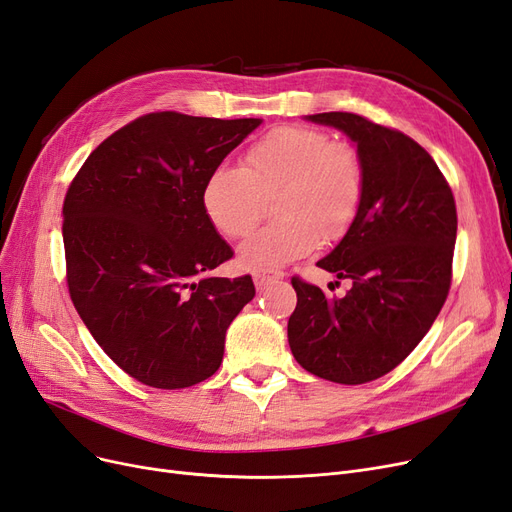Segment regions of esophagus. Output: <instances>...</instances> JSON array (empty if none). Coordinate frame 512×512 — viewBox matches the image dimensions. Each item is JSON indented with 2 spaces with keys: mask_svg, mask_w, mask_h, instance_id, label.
Here are the masks:
<instances>
[{
  "mask_svg": "<svg viewBox=\"0 0 512 512\" xmlns=\"http://www.w3.org/2000/svg\"><path fill=\"white\" fill-rule=\"evenodd\" d=\"M282 278H285V272H280V270H255V274H253L255 285H257L259 289L270 285V282L282 280Z\"/></svg>",
  "mask_w": 512,
  "mask_h": 512,
  "instance_id": "esophagus-1",
  "label": "esophagus"
}]
</instances>
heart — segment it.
I'll list each match as a JSON object with an SVG mask.
<instances>
[{
    "mask_svg": "<svg viewBox=\"0 0 512 512\" xmlns=\"http://www.w3.org/2000/svg\"><path fill=\"white\" fill-rule=\"evenodd\" d=\"M276 196L274 215L240 246L249 268H278L312 253L320 236L342 238L363 202V166L323 130L282 126L244 154L242 168L219 166L206 177L202 208L227 238H246L263 217V198Z\"/></svg>",
    "mask_w": 512,
    "mask_h": 512,
    "instance_id": "b5f03b06",
    "label": "heart"
}]
</instances>
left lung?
<instances>
[{
    "label": "left lung",
    "instance_id": "obj_1",
    "mask_svg": "<svg viewBox=\"0 0 512 512\" xmlns=\"http://www.w3.org/2000/svg\"><path fill=\"white\" fill-rule=\"evenodd\" d=\"M306 120L354 143L363 202L344 238L316 263L352 289L335 297L293 278L289 346L323 380L365 384L403 363L439 316L451 285L456 202L437 162L403 132L346 111Z\"/></svg>",
    "mask_w": 512,
    "mask_h": 512
}]
</instances>
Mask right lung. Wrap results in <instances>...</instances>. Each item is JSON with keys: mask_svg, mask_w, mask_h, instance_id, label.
<instances>
[{"mask_svg": "<svg viewBox=\"0 0 512 512\" xmlns=\"http://www.w3.org/2000/svg\"><path fill=\"white\" fill-rule=\"evenodd\" d=\"M149 113L92 151L67 189L63 242L75 310L137 382L211 377L251 276H213L234 251L202 208L206 177L261 124Z\"/></svg>", "mask_w": 512, "mask_h": 512, "instance_id": "add662e5", "label": "right lung"}]
</instances>
